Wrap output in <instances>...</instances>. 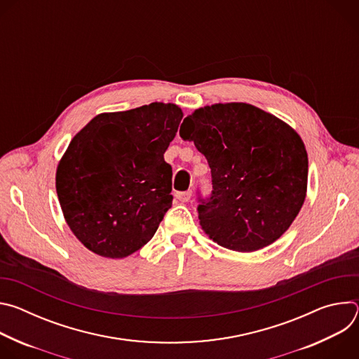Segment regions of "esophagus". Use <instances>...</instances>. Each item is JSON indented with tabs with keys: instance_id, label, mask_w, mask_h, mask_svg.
Masks as SVG:
<instances>
[{
	"instance_id": "obj_1",
	"label": "esophagus",
	"mask_w": 359,
	"mask_h": 359,
	"mask_svg": "<svg viewBox=\"0 0 359 359\" xmlns=\"http://www.w3.org/2000/svg\"><path fill=\"white\" fill-rule=\"evenodd\" d=\"M191 197V190L187 191H177L176 193V198H179L180 201H189Z\"/></svg>"
}]
</instances>
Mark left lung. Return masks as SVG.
<instances>
[{
  "label": "left lung",
  "instance_id": "left-lung-1",
  "mask_svg": "<svg viewBox=\"0 0 359 359\" xmlns=\"http://www.w3.org/2000/svg\"><path fill=\"white\" fill-rule=\"evenodd\" d=\"M184 121L182 139L194 143L212 170V196L197 208L204 233L241 252L280 238L306 194L309 156L299 135L243 102L198 108Z\"/></svg>",
  "mask_w": 359,
  "mask_h": 359
}]
</instances>
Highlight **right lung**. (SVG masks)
<instances>
[{
	"label": "right lung",
	"mask_w": 359,
	"mask_h": 359,
	"mask_svg": "<svg viewBox=\"0 0 359 359\" xmlns=\"http://www.w3.org/2000/svg\"><path fill=\"white\" fill-rule=\"evenodd\" d=\"M183 118L153 102L95 116L71 140L57 168V194L75 237L92 252L123 259L155 236L172 208L165 151Z\"/></svg>",
	"instance_id": "add662e5"
}]
</instances>
